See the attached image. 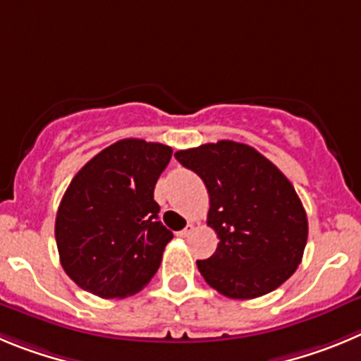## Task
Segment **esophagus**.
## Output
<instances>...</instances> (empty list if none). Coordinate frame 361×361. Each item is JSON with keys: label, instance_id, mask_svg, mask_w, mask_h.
<instances>
[{"label": "esophagus", "instance_id": "obj_1", "mask_svg": "<svg viewBox=\"0 0 361 361\" xmlns=\"http://www.w3.org/2000/svg\"><path fill=\"white\" fill-rule=\"evenodd\" d=\"M192 232H194V225H192V223H188V225L185 226V228L181 230V232H178V235H180V237H188Z\"/></svg>", "mask_w": 361, "mask_h": 361}]
</instances>
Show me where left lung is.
I'll use <instances>...</instances> for the list:
<instances>
[{
	"label": "left lung",
	"mask_w": 361,
	"mask_h": 361,
	"mask_svg": "<svg viewBox=\"0 0 361 361\" xmlns=\"http://www.w3.org/2000/svg\"><path fill=\"white\" fill-rule=\"evenodd\" d=\"M176 160L209 190L207 225L219 243L197 269L230 298H257L295 274L307 243V216L290 180L246 144L221 140L178 151Z\"/></svg>",
	"instance_id": "1"
}]
</instances>
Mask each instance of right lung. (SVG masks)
Returning a JSON list of instances; mask_svg holds the SVG:
<instances>
[{
	"mask_svg": "<svg viewBox=\"0 0 361 361\" xmlns=\"http://www.w3.org/2000/svg\"><path fill=\"white\" fill-rule=\"evenodd\" d=\"M173 149L126 138L73 176L55 217L61 264L79 288L124 298L149 284L173 232L158 221L154 185Z\"/></svg>",
	"mask_w": 361,
	"mask_h": 361,
	"instance_id": "1",
	"label": "right lung"
}]
</instances>
